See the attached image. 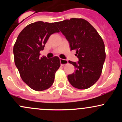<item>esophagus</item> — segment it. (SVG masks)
I'll return each instance as SVG.
<instances>
[{"label":"esophagus","mask_w":122,"mask_h":122,"mask_svg":"<svg viewBox=\"0 0 122 122\" xmlns=\"http://www.w3.org/2000/svg\"><path fill=\"white\" fill-rule=\"evenodd\" d=\"M60 63H61V65L62 66H64L65 65H66L67 64H68V61L66 60L62 59V58H60Z\"/></svg>","instance_id":"obj_1"}]
</instances>
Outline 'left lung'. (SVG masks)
Listing matches in <instances>:
<instances>
[{"label": "left lung", "mask_w": 122, "mask_h": 122, "mask_svg": "<svg viewBox=\"0 0 122 122\" xmlns=\"http://www.w3.org/2000/svg\"><path fill=\"white\" fill-rule=\"evenodd\" d=\"M54 23L69 42L71 50H76L75 55L79 58L77 62L69 61L75 71L68 76V80L77 89L89 88L99 80L106 59L102 37L88 21L81 18Z\"/></svg>", "instance_id": "obj_1"}]
</instances>
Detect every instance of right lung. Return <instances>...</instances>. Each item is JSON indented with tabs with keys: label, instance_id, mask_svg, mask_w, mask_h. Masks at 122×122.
Segmentation results:
<instances>
[{
	"label": "right lung",
	"instance_id": "1",
	"mask_svg": "<svg viewBox=\"0 0 122 122\" xmlns=\"http://www.w3.org/2000/svg\"><path fill=\"white\" fill-rule=\"evenodd\" d=\"M59 31L54 23L38 21L27 25L18 36L13 49L15 65L22 80L33 90L44 91L54 82L60 58H40V52L50 36Z\"/></svg>",
	"mask_w": 122,
	"mask_h": 122
}]
</instances>
